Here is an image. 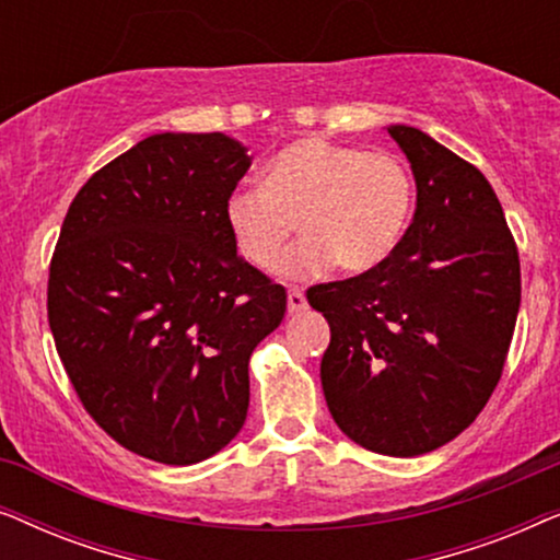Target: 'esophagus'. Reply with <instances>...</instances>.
I'll return each instance as SVG.
<instances>
[{
	"instance_id": "34e87169",
	"label": "esophagus",
	"mask_w": 560,
	"mask_h": 560,
	"mask_svg": "<svg viewBox=\"0 0 560 560\" xmlns=\"http://www.w3.org/2000/svg\"><path fill=\"white\" fill-rule=\"evenodd\" d=\"M305 308H308V301H305L303 290H298V288L290 290V293H288V313H303Z\"/></svg>"
}]
</instances>
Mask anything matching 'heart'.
Wrapping results in <instances>:
<instances>
[{
  "label": "heart",
  "instance_id": "obj_1",
  "mask_svg": "<svg viewBox=\"0 0 560 560\" xmlns=\"http://www.w3.org/2000/svg\"><path fill=\"white\" fill-rule=\"evenodd\" d=\"M412 175L393 152H366L324 137L282 148L265 183L234 190L226 226L240 255L275 272L302 221L306 242L282 266L288 278H318L339 262L359 275L400 244L412 211Z\"/></svg>",
  "mask_w": 560,
  "mask_h": 560
}]
</instances>
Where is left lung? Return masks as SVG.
Wrapping results in <instances>:
<instances>
[{"label":"left lung","instance_id":"obj_1","mask_svg":"<svg viewBox=\"0 0 560 560\" xmlns=\"http://www.w3.org/2000/svg\"><path fill=\"white\" fill-rule=\"evenodd\" d=\"M418 188L380 267L313 285L331 326L320 385L336 425L385 456L454 441L502 377L520 311L517 244L489 180L416 127H387Z\"/></svg>","mask_w":560,"mask_h":560}]
</instances>
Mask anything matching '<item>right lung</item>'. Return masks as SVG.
<instances>
[{
  "label": "right lung",
  "mask_w": 560,
  "mask_h": 560,
  "mask_svg": "<svg viewBox=\"0 0 560 560\" xmlns=\"http://www.w3.org/2000/svg\"><path fill=\"white\" fill-rule=\"evenodd\" d=\"M249 165L221 132L152 135L91 175L60 226L58 357L89 416L137 456L198 464L247 418L249 357L288 305L226 226Z\"/></svg>",
  "instance_id": "add662e5"
}]
</instances>
